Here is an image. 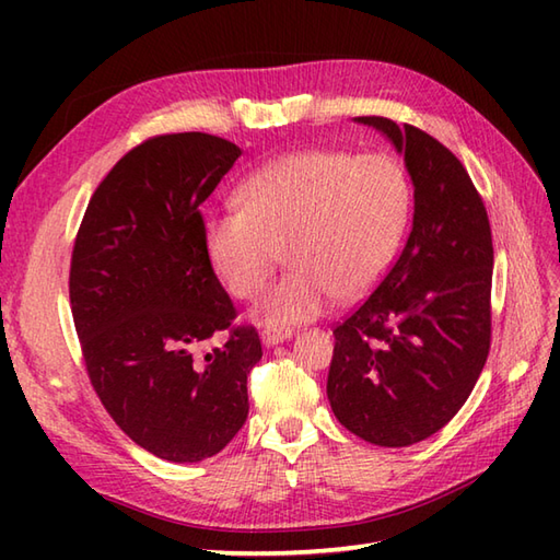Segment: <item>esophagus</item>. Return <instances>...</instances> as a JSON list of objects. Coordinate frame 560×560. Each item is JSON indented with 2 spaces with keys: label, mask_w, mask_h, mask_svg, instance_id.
Instances as JSON below:
<instances>
[{
  "label": "esophagus",
  "mask_w": 560,
  "mask_h": 560,
  "mask_svg": "<svg viewBox=\"0 0 560 560\" xmlns=\"http://www.w3.org/2000/svg\"><path fill=\"white\" fill-rule=\"evenodd\" d=\"M291 337H293V329H283V327L261 329V343H265V347H277V343L287 341Z\"/></svg>",
  "instance_id": "esophagus-1"
}]
</instances>
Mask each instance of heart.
Returning a JSON list of instances; mask_svg holds the SVG:
<instances>
[{
  "label": "heart",
  "mask_w": 560,
  "mask_h": 560,
  "mask_svg": "<svg viewBox=\"0 0 560 560\" xmlns=\"http://www.w3.org/2000/svg\"><path fill=\"white\" fill-rule=\"evenodd\" d=\"M241 205L209 219L213 269L237 299H255L281 265L291 269L257 303L271 325L307 323L331 301L359 299L385 277L411 213V187L387 153L301 149L271 159L241 187Z\"/></svg>",
  "instance_id": "b5f03b06"
}]
</instances>
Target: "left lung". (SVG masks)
I'll use <instances>...</instances> for the list:
<instances>
[{"label": "left lung", "mask_w": 560, "mask_h": 560, "mask_svg": "<svg viewBox=\"0 0 560 560\" xmlns=\"http://www.w3.org/2000/svg\"><path fill=\"white\" fill-rule=\"evenodd\" d=\"M355 122L404 153L413 225L377 289L335 327L327 397L365 443L407 447L450 423L489 359L491 223L469 173L438 139L387 117Z\"/></svg>", "instance_id": "1"}]
</instances>
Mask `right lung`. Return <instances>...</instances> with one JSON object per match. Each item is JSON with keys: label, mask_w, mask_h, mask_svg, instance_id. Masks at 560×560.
Returning a JSON list of instances; mask_svg holds the SVG:
<instances>
[{"label": "right lung", "mask_w": 560, "mask_h": 560, "mask_svg": "<svg viewBox=\"0 0 560 560\" xmlns=\"http://www.w3.org/2000/svg\"><path fill=\"white\" fill-rule=\"evenodd\" d=\"M241 153L205 132L141 141L96 187L71 249L69 301L91 385L139 447L168 462L231 443L261 359L257 329L233 325L199 211ZM221 330L226 341L212 345Z\"/></svg>", "instance_id": "right-lung-1"}]
</instances>
